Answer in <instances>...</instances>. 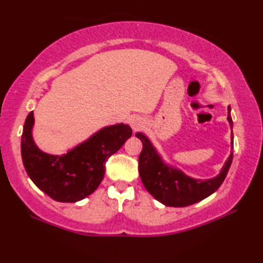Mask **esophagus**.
<instances>
[{
	"mask_svg": "<svg viewBox=\"0 0 263 263\" xmlns=\"http://www.w3.org/2000/svg\"><path fill=\"white\" fill-rule=\"evenodd\" d=\"M131 126H132L133 130H139V128L143 126L142 120L137 119V118H136V119H131Z\"/></svg>",
	"mask_w": 263,
	"mask_h": 263,
	"instance_id": "1",
	"label": "esophagus"
}]
</instances>
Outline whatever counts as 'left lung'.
<instances>
[{
    "mask_svg": "<svg viewBox=\"0 0 263 263\" xmlns=\"http://www.w3.org/2000/svg\"><path fill=\"white\" fill-rule=\"evenodd\" d=\"M228 120L232 126L229 107ZM142 140L143 150L139 155V175L146 191L162 204L172 207L193 205L214 193L225 180L230 168L234 151H231L220 174L211 180H195L180 170L168 167L158 156L150 140L143 133H136ZM234 144V143H232ZM234 149V146H232Z\"/></svg>",
    "mask_w": 263,
    "mask_h": 263,
    "instance_id": "1",
    "label": "left lung"
}]
</instances>
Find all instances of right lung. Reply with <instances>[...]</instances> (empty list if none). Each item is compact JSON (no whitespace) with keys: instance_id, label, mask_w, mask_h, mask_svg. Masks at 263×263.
Masks as SVG:
<instances>
[{"instance_id":"obj_1","label":"right lung","mask_w":263,"mask_h":263,"mask_svg":"<svg viewBox=\"0 0 263 263\" xmlns=\"http://www.w3.org/2000/svg\"><path fill=\"white\" fill-rule=\"evenodd\" d=\"M33 123L31 112L21 137L22 162L35 186L61 202H76L93 193L105 175L107 160L132 136L128 125H113L96 132L68 154L53 156L43 153L33 142Z\"/></svg>"}]
</instances>
